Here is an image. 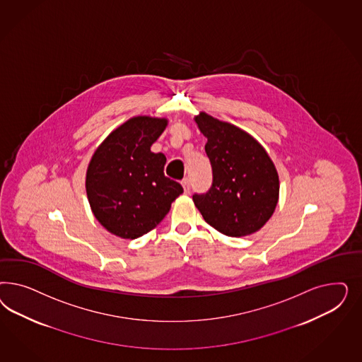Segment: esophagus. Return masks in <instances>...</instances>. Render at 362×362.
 <instances>
[{
  "mask_svg": "<svg viewBox=\"0 0 362 362\" xmlns=\"http://www.w3.org/2000/svg\"><path fill=\"white\" fill-rule=\"evenodd\" d=\"M182 186H183V189H185V194H189V179H183L182 180Z\"/></svg>",
  "mask_w": 362,
  "mask_h": 362,
  "instance_id": "esophagus-1",
  "label": "esophagus"
}]
</instances>
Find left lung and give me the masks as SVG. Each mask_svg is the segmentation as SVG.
Masks as SVG:
<instances>
[{"label": "left lung", "mask_w": 362, "mask_h": 362, "mask_svg": "<svg viewBox=\"0 0 362 362\" xmlns=\"http://www.w3.org/2000/svg\"><path fill=\"white\" fill-rule=\"evenodd\" d=\"M207 138L206 153L214 182L207 194L192 200L211 227L230 238L255 233L271 219L280 182L272 159L252 135L207 112L195 115Z\"/></svg>", "instance_id": "left-lung-1"}]
</instances>
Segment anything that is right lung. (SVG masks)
Instances as JSON below:
<instances>
[{
    "mask_svg": "<svg viewBox=\"0 0 362 362\" xmlns=\"http://www.w3.org/2000/svg\"><path fill=\"white\" fill-rule=\"evenodd\" d=\"M167 123V118L132 117L110 132L90 159V209L100 226L118 238L136 239L153 230L183 192L165 176V155L151 151Z\"/></svg>",
    "mask_w": 362,
    "mask_h": 362,
    "instance_id": "1",
    "label": "right lung"
}]
</instances>
